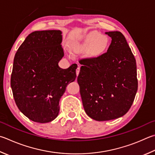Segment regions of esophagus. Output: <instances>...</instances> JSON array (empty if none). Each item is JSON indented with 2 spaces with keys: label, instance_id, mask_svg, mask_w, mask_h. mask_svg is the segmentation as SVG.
<instances>
[{
  "label": "esophagus",
  "instance_id": "34e87169",
  "mask_svg": "<svg viewBox=\"0 0 155 155\" xmlns=\"http://www.w3.org/2000/svg\"><path fill=\"white\" fill-rule=\"evenodd\" d=\"M79 72H80V67H78L77 70H76V73H77V76H78V74H79Z\"/></svg>",
  "mask_w": 155,
  "mask_h": 155
}]
</instances>
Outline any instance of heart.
Returning <instances> with one entry per match:
<instances>
[{
	"label": "heart",
	"instance_id": "obj_1",
	"mask_svg": "<svg viewBox=\"0 0 155 155\" xmlns=\"http://www.w3.org/2000/svg\"><path fill=\"white\" fill-rule=\"evenodd\" d=\"M108 36L100 35L97 31H91L87 33L80 42L74 44L73 48L77 51H85L88 49V57L95 59L102 55L108 49Z\"/></svg>",
	"mask_w": 155,
	"mask_h": 155
}]
</instances>
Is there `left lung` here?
<instances>
[{"mask_svg": "<svg viewBox=\"0 0 155 155\" xmlns=\"http://www.w3.org/2000/svg\"><path fill=\"white\" fill-rule=\"evenodd\" d=\"M106 34L112 38L107 52L79 60L77 78L85 111L98 121L125 114L137 90L136 59L125 36L119 31Z\"/></svg>", "mask_w": 155, "mask_h": 155, "instance_id": "1", "label": "left lung"}]
</instances>
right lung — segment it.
Wrapping results in <instances>:
<instances>
[{
    "instance_id": "obj_1",
    "label": "right lung",
    "mask_w": 155,
    "mask_h": 155,
    "mask_svg": "<svg viewBox=\"0 0 155 155\" xmlns=\"http://www.w3.org/2000/svg\"><path fill=\"white\" fill-rule=\"evenodd\" d=\"M60 30L35 31L27 36L14 58L11 87L19 110L35 122L52 121L67 85L77 77V64L58 66L64 57Z\"/></svg>"
}]
</instances>
